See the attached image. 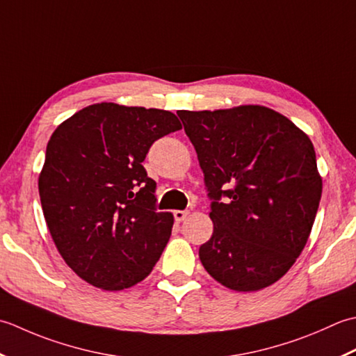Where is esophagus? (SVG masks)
Instances as JSON below:
<instances>
[{
	"instance_id": "1",
	"label": "esophagus",
	"mask_w": 356,
	"mask_h": 356,
	"mask_svg": "<svg viewBox=\"0 0 356 356\" xmlns=\"http://www.w3.org/2000/svg\"><path fill=\"white\" fill-rule=\"evenodd\" d=\"M187 215H188V210H175V212H173V216H175L177 222L184 221L187 218Z\"/></svg>"
}]
</instances>
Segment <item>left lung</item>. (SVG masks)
Instances as JSON below:
<instances>
[{"label": "left lung", "instance_id": "1", "mask_svg": "<svg viewBox=\"0 0 356 356\" xmlns=\"http://www.w3.org/2000/svg\"><path fill=\"white\" fill-rule=\"evenodd\" d=\"M177 113L213 200V234L200 248L202 266L236 292L272 286L300 257L320 206L314 144L264 106ZM221 196L229 200L221 203Z\"/></svg>", "mask_w": 356, "mask_h": 356}]
</instances>
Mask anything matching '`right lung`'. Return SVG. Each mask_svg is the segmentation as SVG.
<instances>
[{"instance_id":"1","label":"right lung","mask_w":356,"mask_h":356,"mask_svg":"<svg viewBox=\"0 0 356 356\" xmlns=\"http://www.w3.org/2000/svg\"><path fill=\"white\" fill-rule=\"evenodd\" d=\"M179 129L169 111L98 103L50 136L38 178L42 213L60 255L89 284L129 289L161 257L173 215L156 212V183L141 163Z\"/></svg>"}]
</instances>
